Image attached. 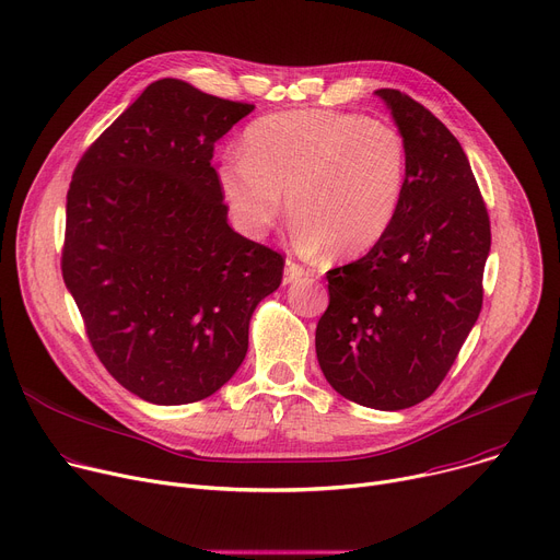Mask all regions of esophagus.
Wrapping results in <instances>:
<instances>
[{
	"label": "esophagus",
	"mask_w": 560,
	"mask_h": 560,
	"mask_svg": "<svg viewBox=\"0 0 560 560\" xmlns=\"http://www.w3.org/2000/svg\"><path fill=\"white\" fill-rule=\"evenodd\" d=\"M311 277V270L306 266L301 264H294V261H288L285 264V272H283V283H296V281H303Z\"/></svg>",
	"instance_id": "esophagus-1"
}]
</instances>
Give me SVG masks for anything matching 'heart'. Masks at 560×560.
Returning <instances> with one entry per match:
<instances>
[{"label": "heart", "mask_w": 560, "mask_h": 560, "mask_svg": "<svg viewBox=\"0 0 560 560\" xmlns=\"http://www.w3.org/2000/svg\"><path fill=\"white\" fill-rule=\"evenodd\" d=\"M217 183L245 236L261 238L288 194L299 247L352 259L382 243L397 219L406 142L395 127L362 114H275L245 129L241 156L219 163Z\"/></svg>", "instance_id": "b5f03b06"}]
</instances>
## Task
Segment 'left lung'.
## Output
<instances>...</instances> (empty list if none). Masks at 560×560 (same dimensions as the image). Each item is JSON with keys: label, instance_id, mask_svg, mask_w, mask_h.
<instances>
[{"label": "left lung", "instance_id": "8db88e82", "mask_svg": "<svg viewBox=\"0 0 560 560\" xmlns=\"http://www.w3.org/2000/svg\"><path fill=\"white\" fill-rule=\"evenodd\" d=\"M375 95L406 142L401 206L366 257L326 272L315 346L339 395L399 411L435 393L478 322L491 228L457 138L406 93Z\"/></svg>", "mask_w": 560, "mask_h": 560}]
</instances>
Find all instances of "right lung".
Instances as JSON below:
<instances>
[{"label":"right lung","instance_id":"right-lung-1","mask_svg":"<svg viewBox=\"0 0 560 560\" xmlns=\"http://www.w3.org/2000/svg\"><path fill=\"white\" fill-rule=\"evenodd\" d=\"M252 109L163 78L73 172L62 277L97 360L144 401L217 393L281 283V254L228 225L212 167L214 142Z\"/></svg>","mask_w":560,"mask_h":560}]
</instances>
